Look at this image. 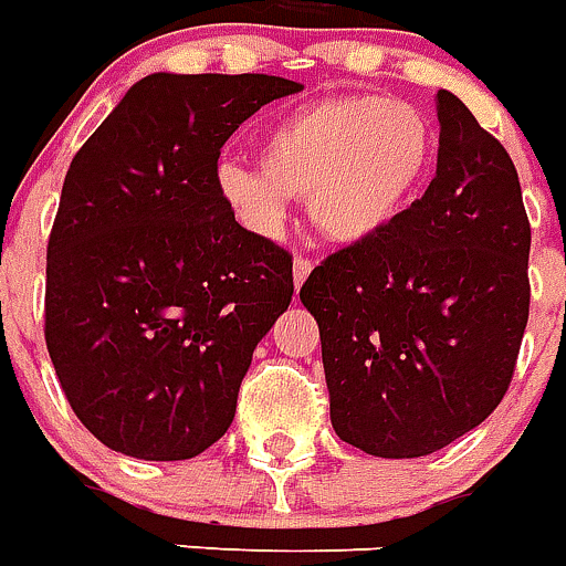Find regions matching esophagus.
<instances>
[{
  "mask_svg": "<svg viewBox=\"0 0 566 566\" xmlns=\"http://www.w3.org/2000/svg\"><path fill=\"white\" fill-rule=\"evenodd\" d=\"M292 271H295V286L301 289L304 286V280L310 277V271H312V260H306V256H297L295 265H292Z\"/></svg>",
  "mask_w": 566,
  "mask_h": 566,
  "instance_id": "1",
  "label": "esophagus"
}]
</instances>
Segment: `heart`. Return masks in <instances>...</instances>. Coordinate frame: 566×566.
<instances>
[{
    "label": "heart",
    "instance_id": "1",
    "mask_svg": "<svg viewBox=\"0 0 566 566\" xmlns=\"http://www.w3.org/2000/svg\"><path fill=\"white\" fill-rule=\"evenodd\" d=\"M438 130L403 98L333 96L283 113L260 139V166L221 163V201L248 230L277 237L289 198H306L321 237L361 245L403 219L427 189Z\"/></svg>",
    "mask_w": 566,
    "mask_h": 566
}]
</instances>
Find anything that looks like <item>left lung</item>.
<instances>
[{
  "label": "left lung",
  "mask_w": 566,
  "mask_h": 566,
  "mask_svg": "<svg viewBox=\"0 0 566 566\" xmlns=\"http://www.w3.org/2000/svg\"><path fill=\"white\" fill-rule=\"evenodd\" d=\"M438 169L370 242L312 269L336 436L418 459L476 429L509 391L528 321V228L512 157L438 90Z\"/></svg>",
  "instance_id": "obj_1"
}]
</instances>
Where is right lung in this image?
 Here are the masks:
<instances>
[{
  "label": "right lung",
  "mask_w": 566,
  "mask_h": 566,
  "mask_svg": "<svg viewBox=\"0 0 566 566\" xmlns=\"http://www.w3.org/2000/svg\"><path fill=\"white\" fill-rule=\"evenodd\" d=\"M277 75L155 72L72 157L46 251V347L78 420L116 453L180 462L237 415L254 347L292 304V256L233 219L221 146Z\"/></svg>",
  "instance_id": "1"
}]
</instances>
